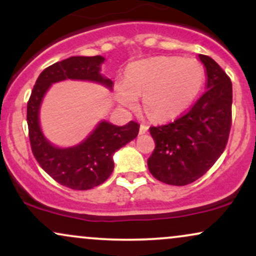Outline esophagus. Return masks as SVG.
Segmentation results:
<instances>
[{"label": "esophagus", "mask_w": 256, "mask_h": 256, "mask_svg": "<svg viewBox=\"0 0 256 256\" xmlns=\"http://www.w3.org/2000/svg\"><path fill=\"white\" fill-rule=\"evenodd\" d=\"M148 128H148V126H146V125H143V124L140 125V134H144L146 132L148 131Z\"/></svg>", "instance_id": "esophagus-1"}]
</instances>
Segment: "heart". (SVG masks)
I'll list each match as a JSON object with an SVG mask.
<instances>
[{
	"mask_svg": "<svg viewBox=\"0 0 256 256\" xmlns=\"http://www.w3.org/2000/svg\"><path fill=\"white\" fill-rule=\"evenodd\" d=\"M204 67L196 58L155 56L128 66L126 78L116 85L119 104L134 107L143 96V107L150 118L165 122L180 116L201 92Z\"/></svg>",
	"mask_w": 256,
	"mask_h": 256,
	"instance_id": "heart-1",
	"label": "heart"
}]
</instances>
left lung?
I'll return each mask as SVG.
<instances>
[{"label":"left lung","instance_id":"1","mask_svg":"<svg viewBox=\"0 0 256 256\" xmlns=\"http://www.w3.org/2000/svg\"><path fill=\"white\" fill-rule=\"evenodd\" d=\"M207 74L206 92L183 116L167 125L150 128L155 149L149 171L170 185L198 180L224 152L231 128L232 84L212 58L198 54Z\"/></svg>","mask_w":256,"mask_h":256}]
</instances>
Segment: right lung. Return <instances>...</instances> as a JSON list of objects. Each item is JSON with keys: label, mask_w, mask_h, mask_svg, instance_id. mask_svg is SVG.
<instances>
[{"label": "right lung", "mask_w": 256, "mask_h": 256, "mask_svg": "<svg viewBox=\"0 0 256 256\" xmlns=\"http://www.w3.org/2000/svg\"><path fill=\"white\" fill-rule=\"evenodd\" d=\"M104 60L101 55L71 56L46 67L38 76L28 102V137L34 158L52 179L73 190H89L104 183L114 170V152L137 137L140 125L130 122L116 126L104 119L78 144L58 146L44 136L40 106L52 84L68 79L92 82L113 90V80L101 73Z\"/></svg>", "instance_id": "1"}]
</instances>
